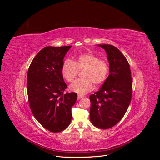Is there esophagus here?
Returning a JSON list of instances; mask_svg holds the SVG:
<instances>
[{"label":"esophagus","mask_w":160,"mask_h":160,"mask_svg":"<svg viewBox=\"0 0 160 160\" xmlns=\"http://www.w3.org/2000/svg\"><path fill=\"white\" fill-rule=\"evenodd\" d=\"M83 95H77V98H78V99H81V98H83Z\"/></svg>","instance_id":"obj_1"}]
</instances>
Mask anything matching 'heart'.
Returning <instances> with one entry per match:
<instances>
[{
    "label": "heart",
    "mask_w": 160,
    "mask_h": 160,
    "mask_svg": "<svg viewBox=\"0 0 160 160\" xmlns=\"http://www.w3.org/2000/svg\"><path fill=\"white\" fill-rule=\"evenodd\" d=\"M81 78L76 80L69 86V90L76 93L83 95L93 89V84L100 85L107 79L109 65L107 60L99 59L93 53H84L79 55L76 59L65 61L61 67V74L68 82L73 81L83 71Z\"/></svg>",
    "instance_id": "1"
}]
</instances>
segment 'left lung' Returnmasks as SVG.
Returning <instances> with one entry per match:
<instances>
[{"label": "left lung", "mask_w": 160, "mask_h": 160, "mask_svg": "<svg viewBox=\"0 0 160 160\" xmlns=\"http://www.w3.org/2000/svg\"><path fill=\"white\" fill-rule=\"evenodd\" d=\"M107 52L109 75L100 89L90 95V120L100 129L113 127L123 118L132 100L133 81L129 64L118 48L99 45Z\"/></svg>", "instance_id": "8db88e82"}]
</instances>
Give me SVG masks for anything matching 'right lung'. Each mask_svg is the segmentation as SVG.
Masks as SVG:
<instances>
[{"mask_svg":"<svg viewBox=\"0 0 160 160\" xmlns=\"http://www.w3.org/2000/svg\"><path fill=\"white\" fill-rule=\"evenodd\" d=\"M71 47L43 48L28 70L27 88L32 113L43 128L53 133L69 126L71 108L77 98L74 92L64 93L67 86L61 74L64 57Z\"/></svg>","mask_w":160,"mask_h":160,"instance_id":"right-lung-1","label":"right lung"}]
</instances>
